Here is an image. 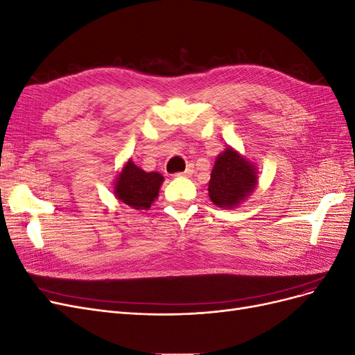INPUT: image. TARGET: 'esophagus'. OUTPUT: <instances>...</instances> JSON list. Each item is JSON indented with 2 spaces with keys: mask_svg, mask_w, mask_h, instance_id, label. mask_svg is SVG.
Segmentation results:
<instances>
[{
  "mask_svg": "<svg viewBox=\"0 0 355 355\" xmlns=\"http://www.w3.org/2000/svg\"><path fill=\"white\" fill-rule=\"evenodd\" d=\"M192 167H187V170H184V171H180V173H178L176 176H191L192 175Z\"/></svg>",
  "mask_w": 355,
  "mask_h": 355,
  "instance_id": "1",
  "label": "esophagus"
}]
</instances>
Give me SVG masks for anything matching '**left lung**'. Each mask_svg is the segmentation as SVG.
<instances>
[{"instance_id":"1","label":"left lung","mask_w":355,"mask_h":355,"mask_svg":"<svg viewBox=\"0 0 355 355\" xmlns=\"http://www.w3.org/2000/svg\"><path fill=\"white\" fill-rule=\"evenodd\" d=\"M254 167L239 153L227 148L216 158L209 182V197L219 207H234L254 189Z\"/></svg>"}]
</instances>
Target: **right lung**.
Here are the masks:
<instances>
[{
    "label": "right lung",
    "instance_id": "add662e5",
    "mask_svg": "<svg viewBox=\"0 0 355 355\" xmlns=\"http://www.w3.org/2000/svg\"><path fill=\"white\" fill-rule=\"evenodd\" d=\"M163 176L157 171L146 173L130 159L115 182V196L133 209H149L158 197V189L163 184Z\"/></svg>",
    "mask_w": 355,
    "mask_h": 355
}]
</instances>
